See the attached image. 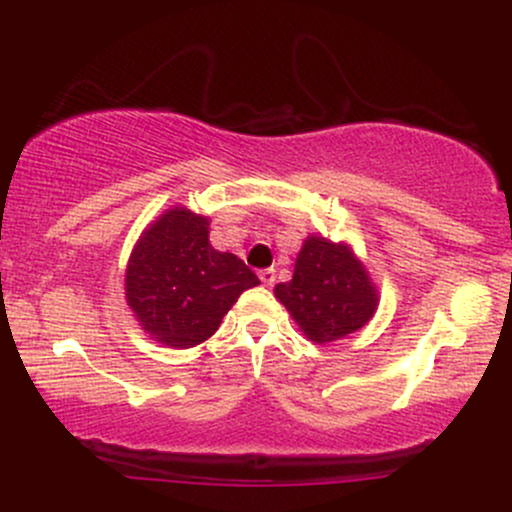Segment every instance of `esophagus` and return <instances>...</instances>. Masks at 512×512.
Returning <instances> with one entry per match:
<instances>
[{"label": "esophagus", "mask_w": 512, "mask_h": 512, "mask_svg": "<svg viewBox=\"0 0 512 512\" xmlns=\"http://www.w3.org/2000/svg\"><path fill=\"white\" fill-rule=\"evenodd\" d=\"M260 281H262L264 286H272L274 281H276V272H274V269H262V272H260Z\"/></svg>", "instance_id": "34e87169"}]
</instances>
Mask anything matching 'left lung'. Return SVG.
Masks as SVG:
<instances>
[{"instance_id":"1","label":"left lung","mask_w":512,"mask_h":512,"mask_svg":"<svg viewBox=\"0 0 512 512\" xmlns=\"http://www.w3.org/2000/svg\"><path fill=\"white\" fill-rule=\"evenodd\" d=\"M310 342L330 344L368 325L380 303L375 281L349 243L308 236L293 264V279L274 286Z\"/></svg>"}]
</instances>
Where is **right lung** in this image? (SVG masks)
<instances>
[{"label":"right lung","instance_id":"add662e5","mask_svg":"<svg viewBox=\"0 0 512 512\" xmlns=\"http://www.w3.org/2000/svg\"><path fill=\"white\" fill-rule=\"evenodd\" d=\"M260 284L231 252L209 243V216L170 207L144 228L125 269V298L139 327L170 349L219 330L240 293Z\"/></svg>","mask_w":512,"mask_h":512}]
</instances>
